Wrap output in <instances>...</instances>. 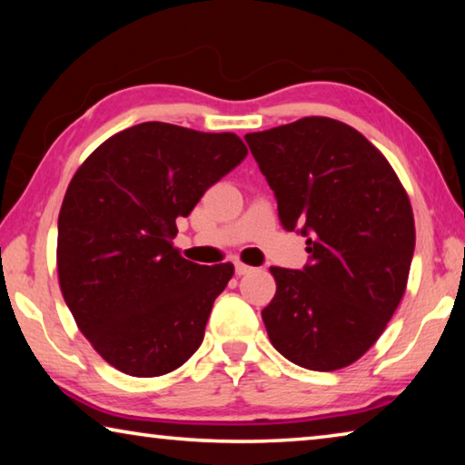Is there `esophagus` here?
Segmentation results:
<instances>
[{"label":"esophagus","mask_w":465,"mask_h":465,"mask_svg":"<svg viewBox=\"0 0 465 465\" xmlns=\"http://www.w3.org/2000/svg\"><path fill=\"white\" fill-rule=\"evenodd\" d=\"M254 269H252V266H248V264H243V262H235V274H248V272H252Z\"/></svg>","instance_id":"34e87169"}]
</instances>
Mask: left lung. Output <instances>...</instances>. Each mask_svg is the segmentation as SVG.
Returning <instances> with one entry per match:
<instances>
[{
  "instance_id": "1",
  "label": "left lung",
  "mask_w": 465,
  "mask_h": 465,
  "mask_svg": "<svg viewBox=\"0 0 465 465\" xmlns=\"http://www.w3.org/2000/svg\"><path fill=\"white\" fill-rule=\"evenodd\" d=\"M285 230L302 225L310 264L271 266L262 310L274 349L312 371H336L377 342L402 302L414 215L396 172L371 141L328 116L248 133Z\"/></svg>"
}]
</instances>
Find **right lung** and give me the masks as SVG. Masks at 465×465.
<instances>
[{
  "mask_svg": "<svg viewBox=\"0 0 465 465\" xmlns=\"http://www.w3.org/2000/svg\"><path fill=\"white\" fill-rule=\"evenodd\" d=\"M235 133L141 123L85 157L59 211L63 299L94 351L119 371L157 377L204 336L233 264L180 256L178 217L246 157Z\"/></svg>",
  "mask_w": 465,
  "mask_h": 465,
  "instance_id": "add662e5",
  "label": "right lung"
}]
</instances>
